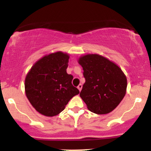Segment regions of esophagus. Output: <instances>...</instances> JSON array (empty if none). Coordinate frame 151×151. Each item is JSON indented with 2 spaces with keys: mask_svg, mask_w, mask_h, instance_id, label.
Returning <instances> with one entry per match:
<instances>
[{
  "mask_svg": "<svg viewBox=\"0 0 151 151\" xmlns=\"http://www.w3.org/2000/svg\"><path fill=\"white\" fill-rule=\"evenodd\" d=\"M77 88H78V89L79 90V91H81V89H82V84H79V85H78V86H77Z\"/></svg>",
  "mask_w": 151,
  "mask_h": 151,
  "instance_id": "1",
  "label": "esophagus"
}]
</instances>
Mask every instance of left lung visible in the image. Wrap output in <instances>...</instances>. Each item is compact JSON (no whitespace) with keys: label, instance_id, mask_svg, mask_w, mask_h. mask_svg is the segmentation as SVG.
Here are the masks:
<instances>
[{"label":"left lung","instance_id":"1","mask_svg":"<svg viewBox=\"0 0 151 151\" xmlns=\"http://www.w3.org/2000/svg\"><path fill=\"white\" fill-rule=\"evenodd\" d=\"M78 62L86 80L80 97L90 111L96 114L110 113L125 96L126 75L115 63L96 54L81 57Z\"/></svg>","mask_w":151,"mask_h":151}]
</instances>
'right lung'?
I'll return each instance as SVG.
<instances>
[{
  "mask_svg": "<svg viewBox=\"0 0 151 151\" xmlns=\"http://www.w3.org/2000/svg\"><path fill=\"white\" fill-rule=\"evenodd\" d=\"M68 54L57 52L43 57L31 67L25 80V94L37 111L46 116L58 115L79 91L67 73Z\"/></svg>",
  "mask_w": 151,
  "mask_h": 151,
  "instance_id": "right-lung-1",
  "label": "right lung"
}]
</instances>
